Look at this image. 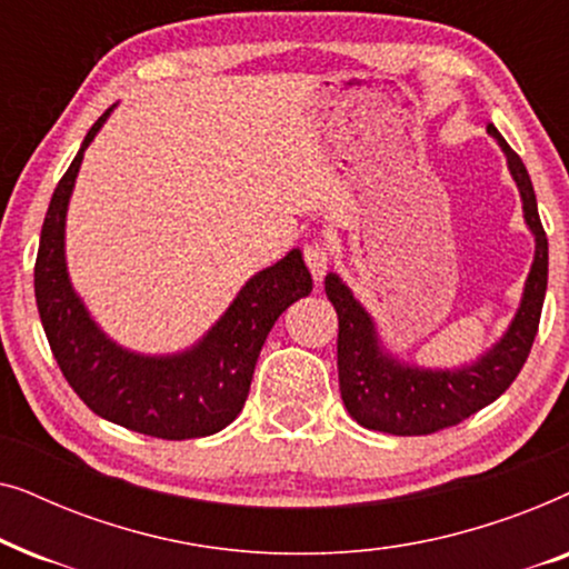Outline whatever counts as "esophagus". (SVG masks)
Listing matches in <instances>:
<instances>
[{
  "label": "esophagus",
  "instance_id": "34e87169",
  "mask_svg": "<svg viewBox=\"0 0 569 569\" xmlns=\"http://www.w3.org/2000/svg\"><path fill=\"white\" fill-rule=\"evenodd\" d=\"M302 253H306V263H308L310 274H313L316 282H321L326 269H329V251H326V246L323 243H308L306 251H302Z\"/></svg>",
  "mask_w": 569,
  "mask_h": 569
}]
</instances>
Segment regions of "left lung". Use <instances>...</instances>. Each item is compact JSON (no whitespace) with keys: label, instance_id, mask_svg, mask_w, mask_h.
Listing matches in <instances>:
<instances>
[{"label":"left lung","instance_id":"left-lung-1","mask_svg":"<svg viewBox=\"0 0 569 569\" xmlns=\"http://www.w3.org/2000/svg\"><path fill=\"white\" fill-rule=\"evenodd\" d=\"M487 134L500 144L508 170L518 186L526 228L533 236V261L518 310L502 337L477 360L456 368H427L407 362L386 347L376 318L355 298L339 274H326V295L339 316V391L349 417L368 430L391 435H430L463 422L508 391L518 378L539 329L549 277V243L541 228L531 176L510 150L495 123Z\"/></svg>","mask_w":569,"mask_h":569}]
</instances>
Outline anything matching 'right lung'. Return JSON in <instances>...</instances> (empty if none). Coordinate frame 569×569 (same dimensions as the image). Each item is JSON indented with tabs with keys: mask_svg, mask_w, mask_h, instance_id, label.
Masks as SVG:
<instances>
[{
	"mask_svg": "<svg viewBox=\"0 0 569 569\" xmlns=\"http://www.w3.org/2000/svg\"><path fill=\"white\" fill-rule=\"evenodd\" d=\"M113 108L92 123L51 197L36 259L38 313L61 372L98 417L162 440L207 438L240 415L271 326L313 290V279L300 248H292L256 271L201 339L181 352L144 355L108 337L69 279L67 209L84 150Z\"/></svg>",
	"mask_w": 569,
	"mask_h": 569,
	"instance_id": "add662e5",
	"label": "right lung"
}]
</instances>
